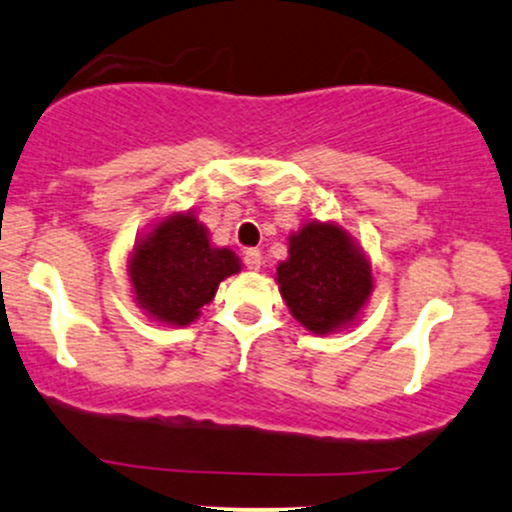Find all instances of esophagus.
I'll return each instance as SVG.
<instances>
[{
    "label": "esophagus",
    "mask_w": 512,
    "mask_h": 512,
    "mask_svg": "<svg viewBox=\"0 0 512 512\" xmlns=\"http://www.w3.org/2000/svg\"><path fill=\"white\" fill-rule=\"evenodd\" d=\"M244 263H246V268H249V271H258V268H261V263H263V258H261V251L258 249H249L244 254Z\"/></svg>",
    "instance_id": "1"
}]
</instances>
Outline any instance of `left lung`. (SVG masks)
Returning a JSON list of instances; mask_svg holds the SVG:
<instances>
[{"label":"left lung","mask_w":512,"mask_h":512,"mask_svg":"<svg viewBox=\"0 0 512 512\" xmlns=\"http://www.w3.org/2000/svg\"><path fill=\"white\" fill-rule=\"evenodd\" d=\"M280 295L317 336L350 329L375 290L365 249L338 222L307 220L287 237V258L275 268Z\"/></svg>","instance_id":"8db88e82"}]
</instances>
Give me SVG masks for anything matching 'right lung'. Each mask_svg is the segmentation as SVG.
I'll list each match as a JSON object with an SVG mask.
<instances>
[{"label":"right lung","mask_w":512,"mask_h":512,"mask_svg":"<svg viewBox=\"0 0 512 512\" xmlns=\"http://www.w3.org/2000/svg\"><path fill=\"white\" fill-rule=\"evenodd\" d=\"M241 271L239 256L215 246L193 210L169 212L140 234L128 256L137 307L164 326H188L212 302L217 287Z\"/></svg>","instance_id":"add662e5"}]
</instances>
